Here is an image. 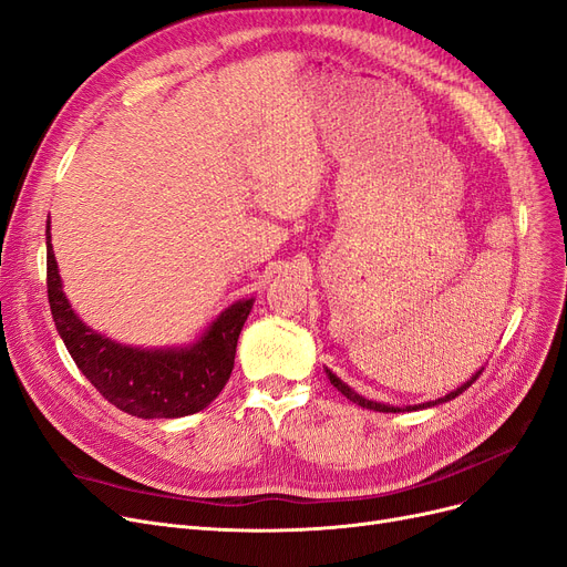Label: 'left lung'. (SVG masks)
I'll list each match as a JSON object with an SVG mask.
<instances>
[{
  "label": "left lung",
  "instance_id": "1",
  "mask_svg": "<svg viewBox=\"0 0 567 567\" xmlns=\"http://www.w3.org/2000/svg\"><path fill=\"white\" fill-rule=\"evenodd\" d=\"M327 375H329V380H331V384L342 393V396H348L352 403H357V405H361V408H368V410H375V412H401V408H393V405H384V403H375V401H368V399H363V396H359L357 391H352L348 384L344 382H340L331 371H327ZM482 375V371L480 373H475L471 380H467L465 384H461L456 391H450L445 399H437V401H431V403H424V405H410V408H405V410H420V408H433V405H440V403H447V401H452V399H456L458 393H463L467 386H471L477 378Z\"/></svg>",
  "mask_w": 567,
  "mask_h": 567
}]
</instances>
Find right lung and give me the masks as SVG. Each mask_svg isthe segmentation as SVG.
Wrapping results in <instances>:
<instances>
[{"mask_svg": "<svg viewBox=\"0 0 567 567\" xmlns=\"http://www.w3.org/2000/svg\"><path fill=\"white\" fill-rule=\"evenodd\" d=\"M45 285L55 327L71 359L102 396L143 420H174L204 410L225 389L240 329L252 301H238L219 315L189 350H134L87 329L71 310L53 255L51 223L45 229Z\"/></svg>", "mask_w": 567, "mask_h": 567, "instance_id": "1", "label": "right lung"}]
</instances>
